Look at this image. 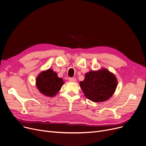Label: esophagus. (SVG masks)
I'll list each match as a JSON object with an SVG mask.
<instances>
[{"instance_id": "34e87169", "label": "esophagus", "mask_w": 146, "mask_h": 146, "mask_svg": "<svg viewBox=\"0 0 146 146\" xmlns=\"http://www.w3.org/2000/svg\"><path fill=\"white\" fill-rule=\"evenodd\" d=\"M69 81L70 82H75L76 80V78H69Z\"/></svg>"}]
</instances>
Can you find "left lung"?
<instances>
[{
    "instance_id": "obj_1",
    "label": "left lung",
    "mask_w": 146,
    "mask_h": 146,
    "mask_svg": "<svg viewBox=\"0 0 146 146\" xmlns=\"http://www.w3.org/2000/svg\"><path fill=\"white\" fill-rule=\"evenodd\" d=\"M80 85L86 98L94 102H102L114 94L117 80L114 74L102 68L86 73Z\"/></svg>"
}]
</instances>
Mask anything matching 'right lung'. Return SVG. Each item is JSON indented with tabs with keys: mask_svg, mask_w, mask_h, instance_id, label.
<instances>
[{
	"mask_svg": "<svg viewBox=\"0 0 146 146\" xmlns=\"http://www.w3.org/2000/svg\"><path fill=\"white\" fill-rule=\"evenodd\" d=\"M62 78L51 68L41 71L37 76L36 85L39 92L47 97L57 95L64 84Z\"/></svg>",
	"mask_w": 146,
	"mask_h": 146,
	"instance_id": "1",
	"label": "right lung"
}]
</instances>
